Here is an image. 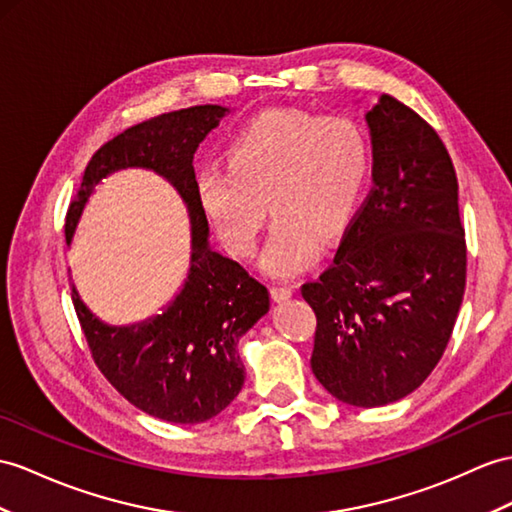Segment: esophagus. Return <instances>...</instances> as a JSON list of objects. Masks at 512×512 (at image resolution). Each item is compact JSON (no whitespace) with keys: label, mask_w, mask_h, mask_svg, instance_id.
Listing matches in <instances>:
<instances>
[{"label":"esophagus","mask_w":512,"mask_h":512,"mask_svg":"<svg viewBox=\"0 0 512 512\" xmlns=\"http://www.w3.org/2000/svg\"><path fill=\"white\" fill-rule=\"evenodd\" d=\"M291 295H293V286H286V284L271 286V297L276 299V302H284V299H289Z\"/></svg>","instance_id":"esophagus-1"}]
</instances>
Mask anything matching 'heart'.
Here are the masks:
<instances>
[{
    "mask_svg": "<svg viewBox=\"0 0 512 512\" xmlns=\"http://www.w3.org/2000/svg\"><path fill=\"white\" fill-rule=\"evenodd\" d=\"M226 162L197 169L199 208L223 247L249 258L269 206L276 223L263 269L286 278L313 263L319 239H336L352 221L369 176L371 145L350 117L269 108L234 136Z\"/></svg>",
    "mask_w": 512,
    "mask_h": 512,
    "instance_id": "1",
    "label": "heart"
}]
</instances>
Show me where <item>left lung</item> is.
Here are the masks:
<instances>
[{"instance_id": "obj_1", "label": "left lung", "mask_w": 512, "mask_h": 512, "mask_svg": "<svg viewBox=\"0 0 512 512\" xmlns=\"http://www.w3.org/2000/svg\"><path fill=\"white\" fill-rule=\"evenodd\" d=\"M373 189L332 265L302 286L315 310V378L339 402L402 400L439 363L467 278L458 180L439 134L382 95L367 112Z\"/></svg>"}]
</instances>
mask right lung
<instances>
[{
  "instance_id": "add662e5",
  "label": "right lung",
  "mask_w": 512,
  "mask_h": 512,
  "mask_svg": "<svg viewBox=\"0 0 512 512\" xmlns=\"http://www.w3.org/2000/svg\"><path fill=\"white\" fill-rule=\"evenodd\" d=\"M226 112L213 104L191 106L117 134L86 165L65 223L71 243L95 184L126 167L156 171L189 206V276L162 315L134 326H108L71 284L73 308L106 380L143 413L184 426L217 417L239 395L245 382L239 339L269 310L267 286L210 249L208 221L195 195L193 154Z\"/></svg>"
}]
</instances>
